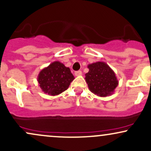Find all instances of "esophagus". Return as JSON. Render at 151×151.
<instances>
[{
    "instance_id": "1",
    "label": "esophagus",
    "mask_w": 151,
    "mask_h": 151,
    "mask_svg": "<svg viewBox=\"0 0 151 151\" xmlns=\"http://www.w3.org/2000/svg\"><path fill=\"white\" fill-rule=\"evenodd\" d=\"M81 74H82L81 71H76V72H74V74H75V76H77V77L81 75Z\"/></svg>"
}]
</instances>
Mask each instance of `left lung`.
I'll return each instance as SVG.
<instances>
[{
  "mask_svg": "<svg viewBox=\"0 0 151 151\" xmlns=\"http://www.w3.org/2000/svg\"><path fill=\"white\" fill-rule=\"evenodd\" d=\"M87 67L89 72L85 74V80L90 91L101 97L112 94L119 84L113 70L104 62L89 64Z\"/></svg>",
  "mask_w": 151,
  "mask_h": 151,
  "instance_id": "left-lung-1",
  "label": "left lung"
}]
</instances>
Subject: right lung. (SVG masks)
I'll return each mask as SVG.
<instances>
[{"mask_svg":"<svg viewBox=\"0 0 151 151\" xmlns=\"http://www.w3.org/2000/svg\"><path fill=\"white\" fill-rule=\"evenodd\" d=\"M74 79L70 69L59 61L53 62L42 69L37 76L40 87L50 96L58 95L68 89Z\"/></svg>","mask_w":151,"mask_h":151,"instance_id":"1","label":"right lung"}]
</instances>
